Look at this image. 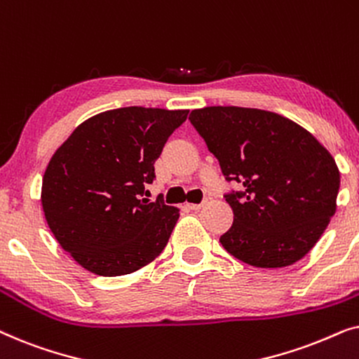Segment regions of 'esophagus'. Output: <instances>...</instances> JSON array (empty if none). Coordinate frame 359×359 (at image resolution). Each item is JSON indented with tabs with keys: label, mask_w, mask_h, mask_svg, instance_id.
<instances>
[{
	"label": "esophagus",
	"mask_w": 359,
	"mask_h": 359,
	"mask_svg": "<svg viewBox=\"0 0 359 359\" xmlns=\"http://www.w3.org/2000/svg\"><path fill=\"white\" fill-rule=\"evenodd\" d=\"M188 208L191 210H199L201 208H203V204H193V203H191V204H188Z\"/></svg>",
	"instance_id": "obj_1"
}]
</instances>
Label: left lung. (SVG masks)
I'll list each match as a JSON object with an SVG mask.
<instances>
[{
    "label": "left lung",
    "instance_id": "1",
    "mask_svg": "<svg viewBox=\"0 0 359 359\" xmlns=\"http://www.w3.org/2000/svg\"><path fill=\"white\" fill-rule=\"evenodd\" d=\"M191 124L243 193L225 196L233 224L220 243L240 262L284 268L313 248L337 210L340 171L325 147L296 122L237 106L194 109Z\"/></svg>",
    "mask_w": 359,
    "mask_h": 359
}]
</instances>
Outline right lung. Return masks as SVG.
I'll list each match as a JSON object with an SVG mask.
<instances>
[{
    "label": "right lung",
    "mask_w": 359,
    "mask_h": 359,
    "mask_svg": "<svg viewBox=\"0 0 359 359\" xmlns=\"http://www.w3.org/2000/svg\"><path fill=\"white\" fill-rule=\"evenodd\" d=\"M188 112L140 106L100 112L52 155L42 178L43 215L60 247L88 271L130 274L163 252L180 209L142 196Z\"/></svg>",
    "instance_id": "obj_1"
}]
</instances>
